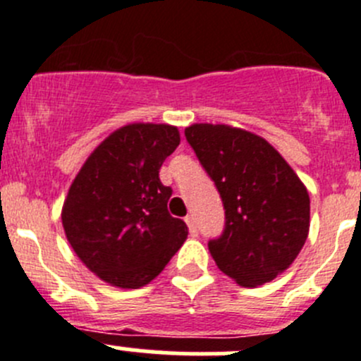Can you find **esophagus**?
I'll use <instances>...</instances> for the list:
<instances>
[{
	"instance_id": "34e87169",
	"label": "esophagus",
	"mask_w": 361,
	"mask_h": 361,
	"mask_svg": "<svg viewBox=\"0 0 361 361\" xmlns=\"http://www.w3.org/2000/svg\"><path fill=\"white\" fill-rule=\"evenodd\" d=\"M185 221H187L188 231H190V235H192V238H195V235H197V225H195L194 214H188V216L185 218Z\"/></svg>"
}]
</instances>
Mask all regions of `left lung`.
Segmentation results:
<instances>
[{
	"instance_id": "8db88e82",
	"label": "left lung",
	"mask_w": 361,
	"mask_h": 361,
	"mask_svg": "<svg viewBox=\"0 0 361 361\" xmlns=\"http://www.w3.org/2000/svg\"><path fill=\"white\" fill-rule=\"evenodd\" d=\"M185 137L224 204V232L207 243L214 264L241 286L272 281L307 239L304 183L264 137L248 130L195 123Z\"/></svg>"
}]
</instances>
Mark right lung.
I'll use <instances>...</instances> for the list:
<instances>
[{
    "mask_svg": "<svg viewBox=\"0 0 361 361\" xmlns=\"http://www.w3.org/2000/svg\"><path fill=\"white\" fill-rule=\"evenodd\" d=\"M178 145L176 127L130 123L108 136L76 174L63 227L80 260L103 281L148 285L187 239V224L167 211L173 188L159 178Z\"/></svg>",
    "mask_w": 361,
    "mask_h": 361,
    "instance_id": "obj_1",
    "label": "right lung"
}]
</instances>
